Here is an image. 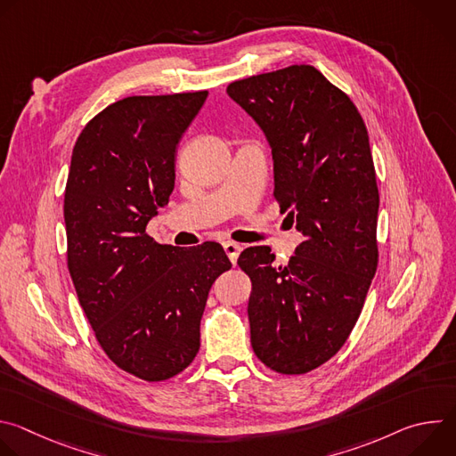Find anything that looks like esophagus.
Instances as JSON below:
<instances>
[{
	"label": "esophagus",
	"instance_id": "obj_1",
	"mask_svg": "<svg viewBox=\"0 0 456 456\" xmlns=\"http://www.w3.org/2000/svg\"><path fill=\"white\" fill-rule=\"evenodd\" d=\"M224 250H225V254L229 256L231 264L234 265V264L238 262V256H240V252H241V247H240L238 243H234V241H225V243H224Z\"/></svg>",
	"mask_w": 456,
	"mask_h": 456
}]
</instances>
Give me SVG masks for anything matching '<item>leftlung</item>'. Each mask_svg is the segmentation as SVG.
<instances>
[{"label":"left lung","instance_id":"1","mask_svg":"<svg viewBox=\"0 0 456 456\" xmlns=\"http://www.w3.org/2000/svg\"><path fill=\"white\" fill-rule=\"evenodd\" d=\"M227 95L262 129L274 199L305 240L289 265L248 247L250 345L274 371L306 373L348 339L377 271L379 189L364 120L350 97L310 64L252 76Z\"/></svg>","mask_w":456,"mask_h":456}]
</instances>
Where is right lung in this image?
<instances>
[{"label": "right lung", "instance_id": "obj_1", "mask_svg": "<svg viewBox=\"0 0 456 456\" xmlns=\"http://www.w3.org/2000/svg\"><path fill=\"white\" fill-rule=\"evenodd\" d=\"M208 92L126 97L81 132L64 191L69 271L106 355L155 382L200 350L215 280L232 265L216 241L160 245L148 222L175 187V153Z\"/></svg>", "mask_w": 456, "mask_h": 456}]
</instances>
